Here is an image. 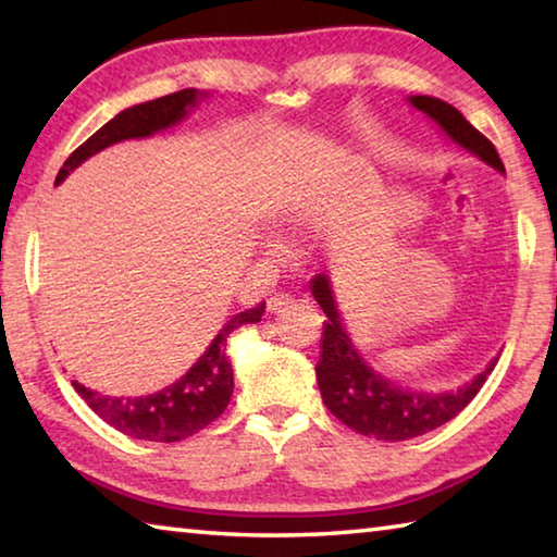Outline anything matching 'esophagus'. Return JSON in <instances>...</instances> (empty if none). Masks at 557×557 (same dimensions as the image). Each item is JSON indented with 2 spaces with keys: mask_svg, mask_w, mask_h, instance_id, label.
Returning <instances> with one entry per match:
<instances>
[{
  "mask_svg": "<svg viewBox=\"0 0 557 557\" xmlns=\"http://www.w3.org/2000/svg\"><path fill=\"white\" fill-rule=\"evenodd\" d=\"M295 305H297V299L282 292V295H272V297L268 299V312H270V314H285L287 309H292Z\"/></svg>",
  "mask_w": 557,
  "mask_h": 557,
  "instance_id": "esophagus-1",
  "label": "esophagus"
}]
</instances>
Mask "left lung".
I'll use <instances>...</instances> for the list:
<instances>
[{
	"instance_id": "left-lung-1",
	"label": "left lung",
	"mask_w": 557,
	"mask_h": 557,
	"mask_svg": "<svg viewBox=\"0 0 557 557\" xmlns=\"http://www.w3.org/2000/svg\"><path fill=\"white\" fill-rule=\"evenodd\" d=\"M410 102L418 110L428 112L455 143L482 157L486 164L496 166L498 172H504L496 147L474 125H469L457 108L428 96H414ZM312 295L326 314L322 361L317 366L319 391H322L329 412L358 435L383 442H403L437 430L474 400V395L486 383L488 373L494 371L496 361L488 363L486 371L455 393L428 395L405 391L371 371L363 358L358 356L351 338L344 332L332 287H329V280L324 275H319L312 282Z\"/></svg>"
}]
</instances>
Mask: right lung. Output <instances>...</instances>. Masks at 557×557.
<instances>
[{"label": "right lung", "instance_id": "obj_1", "mask_svg": "<svg viewBox=\"0 0 557 557\" xmlns=\"http://www.w3.org/2000/svg\"><path fill=\"white\" fill-rule=\"evenodd\" d=\"M196 98H199V92L186 88L172 92V96L122 110L117 117L102 125L96 135L88 137L65 159L63 169L55 176V184L63 182L65 174L73 172L81 162H86L88 157L120 143V139L147 137L157 129L174 125L186 115V108L194 106ZM262 312H265V305L235 314L213 338V344L206 348V354L194 363V369H188L186 375L166 385L164 391L145 395V398H110V395L86 388L78 381H73V388L110 428H115L132 440L178 442L191 437L203 428H209L215 418H221L231 403L233 369L228 356H225V342H228L231 332L243 324L260 322Z\"/></svg>", "mask_w": 557, "mask_h": 557}]
</instances>
